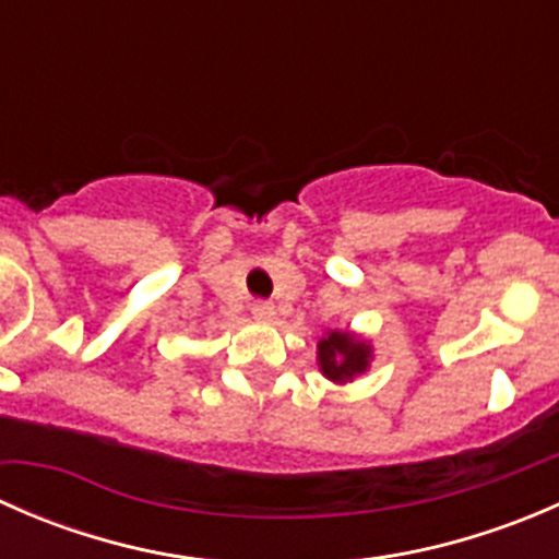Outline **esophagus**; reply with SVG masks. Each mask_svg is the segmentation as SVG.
Listing matches in <instances>:
<instances>
[{
  "mask_svg": "<svg viewBox=\"0 0 559 559\" xmlns=\"http://www.w3.org/2000/svg\"><path fill=\"white\" fill-rule=\"evenodd\" d=\"M251 313H253V319L270 321L275 316V308H273V302H267V300H253L251 302Z\"/></svg>",
  "mask_w": 559,
  "mask_h": 559,
  "instance_id": "esophagus-1",
  "label": "esophagus"
}]
</instances>
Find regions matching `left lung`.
<instances>
[{
    "mask_svg": "<svg viewBox=\"0 0 559 559\" xmlns=\"http://www.w3.org/2000/svg\"><path fill=\"white\" fill-rule=\"evenodd\" d=\"M370 359V348L348 332H330L319 343L321 373L330 381H352L354 376L365 373Z\"/></svg>",
    "mask_w": 559,
    "mask_h": 559,
    "instance_id": "obj_1",
    "label": "left lung"
}]
</instances>
